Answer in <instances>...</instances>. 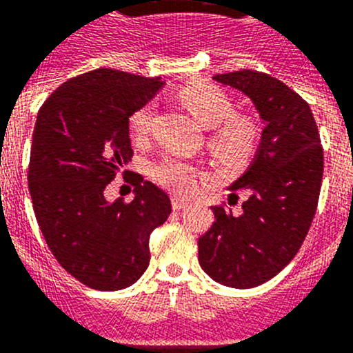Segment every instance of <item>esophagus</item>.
<instances>
[{"mask_svg": "<svg viewBox=\"0 0 353 353\" xmlns=\"http://www.w3.org/2000/svg\"><path fill=\"white\" fill-rule=\"evenodd\" d=\"M190 202L186 199H181V197H172V208L174 210H183V208L188 206Z\"/></svg>", "mask_w": 353, "mask_h": 353, "instance_id": "esophagus-1", "label": "esophagus"}]
</instances>
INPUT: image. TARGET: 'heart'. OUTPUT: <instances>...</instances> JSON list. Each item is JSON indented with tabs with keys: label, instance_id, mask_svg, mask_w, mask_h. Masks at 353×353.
I'll use <instances>...</instances> for the list:
<instances>
[{
	"label": "heart",
	"instance_id": "1",
	"mask_svg": "<svg viewBox=\"0 0 353 353\" xmlns=\"http://www.w3.org/2000/svg\"><path fill=\"white\" fill-rule=\"evenodd\" d=\"M179 99L204 128H213L208 145L214 158L225 163H236L254 151L257 142V125L252 119L234 115L231 97L220 88L208 83H194L181 88ZM154 117V104L147 103L134 110L130 117V130L134 139H145ZM158 185L179 195L194 194L201 172L185 159L167 156L151 170Z\"/></svg>",
	"mask_w": 353,
	"mask_h": 353
}]
</instances>
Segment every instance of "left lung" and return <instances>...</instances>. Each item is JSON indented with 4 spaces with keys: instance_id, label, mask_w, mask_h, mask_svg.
Segmentation results:
<instances>
[{
    "instance_id": "left-lung-1",
    "label": "left lung",
    "mask_w": 353,
    "mask_h": 353,
    "mask_svg": "<svg viewBox=\"0 0 353 353\" xmlns=\"http://www.w3.org/2000/svg\"><path fill=\"white\" fill-rule=\"evenodd\" d=\"M250 97L265 122L261 143L231 195H249L241 213L214 206L199 238V263L223 286H259L296 256L316 213L323 149L309 104L288 85L257 70L213 76Z\"/></svg>"
}]
</instances>
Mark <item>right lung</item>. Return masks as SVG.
<instances>
[{
	"label": "right lung",
	"mask_w": 353,
	"mask_h": 353,
	"mask_svg": "<svg viewBox=\"0 0 353 353\" xmlns=\"http://www.w3.org/2000/svg\"><path fill=\"white\" fill-rule=\"evenodd\" d=\"M163 87L159 78L96 69L70 78L37 113L28 188L49 250L79 283L131 286L149 266V236L168 219L163 190L130 174L134 199L108 202L104 188L131 161L130 117Z\"/></svg>",
	"instance_id": "1"
}]
</instances>
